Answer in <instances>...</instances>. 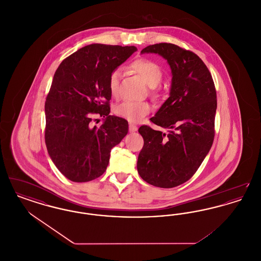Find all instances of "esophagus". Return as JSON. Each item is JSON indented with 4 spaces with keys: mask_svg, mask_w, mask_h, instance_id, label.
<instances>
[{
    "mask_svg": "<svg viewBox=\"0 0 261 261\" xmlns=\"http://www.w3.org/2000/svg\"><path fill=\"white\" fill-rule=\"evenodd\" d=\"M137 130H138V126L137 125L132 124V123L129 124V131L130 132H136Z\"/></svg>",
    "mask_w": 261,
    "mask_h": 261,
    "instance_id": "1",
    "label": "esophagus"
}]
</instances>
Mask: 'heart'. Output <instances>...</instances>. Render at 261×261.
Returning <instances> with one entry per match:
<instances>
[{"label": "heart", "instance_id": "1", "mask_svg": "<svg viewBox=\"0 0 261 261\" xmlns=\"http://www.w3.org/2000/svg\"><path fill=\"white\" fill-rule=\"evenodd\" d=\"M131 67L138 74L141 75L149 87H156L162 79V67L148 59H139L132 62ZM121 70L115 69L110 75L109 88L113 97L119 95ZM151 111V107L147 101H132L124 100L114 108V113L125 120L138 123Z\"/></svg>", "mask_w": 261, "mask_h": 261}]
</instances>
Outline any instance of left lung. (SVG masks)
Instances as JSON below:
<instances>
[{"instance_id": "8db88e82", "label": "left lung", "mask_w": 261, "mask_h": 261, "mask_svg": "<svg viewBox=\"0 0 261 261\" xmlns=\"http://www.w3.org/2000/svg\"><path fill=\"white\" fill-rule=\"evenodd\" d=\"M156 54L167 61L172 80L169 98L150 121L167 129L139 128L144 147L137 169L150 185L173 188L188 181L207 155L214 139L216 91L206 65L193 51L160 43L141 54Z\"/></svg>"}]
</instances>
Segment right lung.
<instances>
[{"label": "right lung", "mask_w": 261, "mask_h": 261, "mask_svg": "<svg viewBox=\"0 0 261 261\" xmlns=\"http://www.w3.org/2000/svg\"><path fill=\"white\" fill-rule=\"evenodd\" d=\"M137 50L134 46L88 45L62 61L45 103V142L50 160L67 179L89 182L102 175L111 150L128 133V122L110 115L109 79ZM105 121L91 124V115Z\"/></svg>", "instance_id": "1"}]
</instances>
